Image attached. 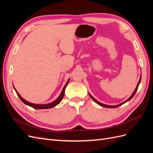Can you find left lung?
<instances>
[{
	"label": "left lung",
	"instance_id": "8db88e82",
	"mask_svg": "<svg viewBox=\"0 0 153 153\" xmlns=\"http://www.w3.org/2000/svg\"><path fill=\"white\" fill-rule=\"evenodd\" d=\"M140 81H141V76H140V80H139V81H138V84H137V87H136V89H135V91H134V92H133V93L131 94V96L129 97V98L126 100V101H125L124 102H123V103H121V104H119V105H115V106H110V105H105V104H103V103H100V102H99L98 101H97L95 98H94L93 97H92L90 94H89V96H90V97L95 102L97 103V104H98L99 105H100V106H103V107H105V108H116V107H118V106H121V105H123L124 103H126L127 101H129L134 96V95L135 94V93H136V92H137V89H138V85H139V84L140 83Z\"/></svg>",
	"mask_w": 153,
	"mask_h": 153
}]
</instances>
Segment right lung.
Wrapping results in <instances>:
<instances>
[{"label":"right lung","instance_id":"add662e5","mask_svg":"<svg viewBox=\"0 0 153 153\" xmlns=\"http://www.w3.org/2000/svg\"><path fill=\"white\" fill-rule=\"evenodd\" d=\"M69 80H68V81L67 82V83L66 84V85H65V86L64 87V88H63V89H62V92H61V94H60V96H59V98L55 100V101H53L52 103H48V104H45V105H38V104H33V103H29V102H28V101H27L26 100H25L24 98H22V97L20 96V95L18 93V92L16 91V89H15V87H14V89H15V91H16V94H17V95L18 96V97H19L20 98V99L21 100V101H22L23 103H24L25 105H29V106H31V107H32V108H35V109H45V108H53V107H54V106H55L56 105H57L60 102H61V101H62V98H63V96H64V92H65V89H66V86H67V85H68V82H69Z\"/></svg>","mask_w":153,"mask_h":153}]
</instances>
